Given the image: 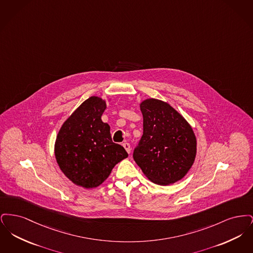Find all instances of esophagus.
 <instances>
[{"instance_id": "obj_1", "label": "esophagus", "mask_w": 253, "mask_h": 253, "mask_svg": "<svg viewBox=\"0 0 253 253\" xmlns=\"http://www.w3.org/2000/svg\"><path fill=\"white\" fill-rule=\"evenodd\" d=\"M122 146L124 147V149L127 151V153H128V154H130V153H131V146H130L129 143H127V142H124V143L122 144Z\"/></svg>"}]
</instances>
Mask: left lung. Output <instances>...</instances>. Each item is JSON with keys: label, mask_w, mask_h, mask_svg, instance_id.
<instances>
[{"label": "left lung", "mask_w": 253, "mask_h": 253, "mask_svg": "<svg viewBox=\"0 0 253 253\" xmlns=\"http://www.w3.org/2000/svg\"><path fill=\"white\" fill-rule=\"evenodd\" d=\"M143 134L132 157L145 175L167 186L181 180L196 156L193 128L169 103L147 98L140 103Z\"/></svg>", "instance_id": "1"}]
</instances>
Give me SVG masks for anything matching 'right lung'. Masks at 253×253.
Returning a JSON list of instances; mask_svg holds the SVG:
<instances>
[{
  "mask_svg": "<svg viewBox=\"0 0 253 253\" xmlns=\"http://www.w3.org/2000/svg\"><path fill=\"white\" fill-rule=\"evenodd\" d=\"M105 109V100L89 97L64 121L55 142L61 171L85 189L102 184L113 168L128 157L122 146L112 141L110 126L101 121Z\"/></svg>",
  "mask_w": 253,
  "mask_h": 253,
  "instance_id": "1",
  "label": "right lung"
}]
</instances>
